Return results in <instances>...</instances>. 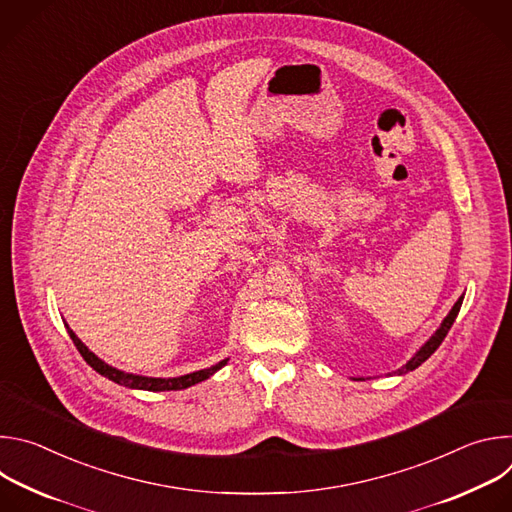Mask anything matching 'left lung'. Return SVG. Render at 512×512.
Wrapping results in <instances>:
<instances>
[{
  "label": "left lung",
  "mask_w": 512,
  "mask_h": 512,
  "mask_svg": "<svg viewBox=\"0 0 512 512\" xmlns=\"http://www.w3.org/2000/svg\"><path fill=\"white\" fill-rule=\"evenodd\" d=\"M462 300H464V296L454 304V308L450 310V314L444 318V322H442V326L435 330V334L413 354V358L411 360H407V364H403L401 369H397L395 371V375H405V373H409V371H415L421 362H425L437 348H440V344L444 342V338H446V334L450 332V328H452V324L456 322V316H458V312H460V308H462ZM354 381H364L362 377L360 379H354Z\"/></svg>",
  "instance_id": "1"
}]
</instances>
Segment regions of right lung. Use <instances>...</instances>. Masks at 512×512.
Returning <instances> with one entry per match:
<instances>
[{
    "label": "right lung",
    "instance_id": "obj_1",
    "mask_svg": "<svg viewBox=\"0 0 512 512\" xmlns=\"http://www.w3.org/2000/svg\"><path fill=\"white\" fill-rule=\"evenodd\" d=\"M66 330H68L72 342H75L77 350L81 352V356L87 360V364H91V367H93L99 375H103V377H107L109 381H113V383H117V385H123V387H127V389H141V391H180V389H188V387H192V385H196V383H200V381H206V379L212 377L216 371H221V369L225 367V364H227V360H229V358H225V360H221L218 364H214V367H210V369H202V371H196V373H190V375H182V377H174V379L141 377V375L123 373V371L111 367V364H107V362L101 360L95 352H91V350L81 342V338H79L75 332H72L68 326H66Z\"/></svg>",
    "mask_w": 512,
    "mask_h": 512
}]
</instances>
